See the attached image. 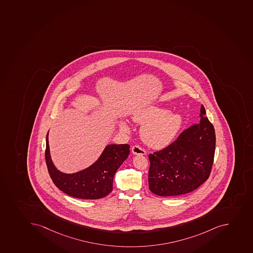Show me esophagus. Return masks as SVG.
<instances>
[{"instance_id":"esophagus-1","label":"esophagus","mask_w":253,"mask_h":253,"mask_svg":"<svg viewBox=\"0 0 253 253\" xmlns=\"http://www.w3.org/2000/svg\"><path fill=\"white\" fill-rule=\"evenodd\" d=\"M131 152H132L133 154H135V155H145L146 154V151L144 150L143 148L139 146V145H134V146L131 148Z\"/></svg>"}]
</instances>
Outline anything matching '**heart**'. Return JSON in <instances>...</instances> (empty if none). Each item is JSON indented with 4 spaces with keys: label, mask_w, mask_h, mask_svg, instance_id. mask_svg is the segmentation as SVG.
<instances>
[{
    "label": "heart",
    "mask_w": 253,
    "mask_h": 253,
    "mask_svg": "<svg viewBox=\"0 0 253 253\" xmlns=\"http://www.w3.org/2000/svg\"><path fill=\"white\" fill-rule=\"evenodd\" d=\"M133 119L142 126V139L149 146L161 149L170 144L181 125L179 114L168 113L167 109L159 107H149L137 112ZM123 130H128L125 123L121 124Z\"/></svg>",
    "instance_id": "obj_1"
}]
</instances>
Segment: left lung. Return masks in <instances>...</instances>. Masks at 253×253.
<instances>
[{"instance_id":"left-lung-1","label":"left lung","mask_w":253,"mask_h":253,"mask_svg":"<svg viewBox=\"0 0 253 253\" xmlns=\"http://www.w3.org/2000/svg\"><path fill=\"white\" fill-rule=\"evenodd\" d=\"M200 122L190 126L175 141L149 155V186L154 194L179 196L198 189L210 176L215 156V129L205 108Z\"/></svg>"}]
</instances>
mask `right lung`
I'll list each match as a JSON object with an SVG mask.
<instances>
[{
    "mask_svg": "<svg viewBox=\"0 0 253 253\" xmlns=\"http://www.w3.org/2000/svg\"><path fill=\"white\" fill-rule=\"evenodd\" d=\"M45 141V163L53 183L64 194L77 199H98L107 196L113 189L117 170L130 154L129 144H109L90 168L68 175L60 172L53 165L48 144V133Z\"/></svg>",
    "mask_w": 253,
    "mask_h": 253,
    "instance_id": "add662e5",
    "label": "right lung"
}]
</instances>
